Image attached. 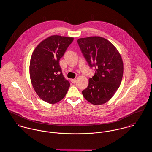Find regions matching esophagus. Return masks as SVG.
Wrapping results in <instances>:
<instances>
[{
	"label": "esophagus",
	"mask_w": 152,
	"mask_h": 152,
	"mask_svg": "<svg viewBox=\"0 0 152 152\" xmlns=\"http://www.w3.org/2000/svg\"><path fill=\"white\" fill-rule=\"evenodd\" d=\"M71 81L72 83H76V81H77V80L76 79H71Z\"/></svg>",
	"instance_id": "34e87169"
}]
</instances>
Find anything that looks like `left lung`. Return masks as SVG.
Instances as JSON below:
<instances>
[{"label": "left lung", "instance_id": "left-lung-1", "mask_svg": "<svg viewBox=\"0 0 152 152\" xmlns=\"http://www.w3.org/2000/svg\"><path fill=\"white\" fill-rule=\"evenodd\" d=\"M79 47L88 65L95 68L89 79L84 97L94 105H102L113 96L122 81L124 64L116 47L105 38L93 36L79 39Z\"/></svg>", "mask_w": 152, "mask_h": 152}]
</instances>
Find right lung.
Returning <instances> with one entry per match:
<instances>
[{
  "label": "right lung",
  "mask_w": 152,
  "mask_h": 152,
  "mask_svg": "<svg viewBox=\"0 0 152 152\" xmlns=\"http://www.w3.org/2000/svg\"><path fill=\"white\" fill-rule=\"evenodd\" d=\"M73 40V37L50 36L36 47L31 55V82L38 96L47 103L56 104L63 99L70 86L59 62Z\"/></svg>",
  "instance_id": "add662e5"
}]
</instances>
